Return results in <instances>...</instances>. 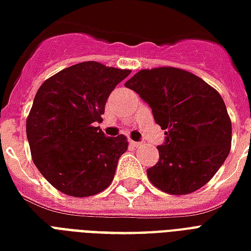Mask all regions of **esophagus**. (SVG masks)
<instances>
[{"instance_id":"obj_1","label":"esophagus","mask_w":251,"mask_h":251,"mask_svg":"<svg viewBox=\"0 0 251 251\" xmlns=\"http://www.w3.org/2000/svg\"><path fill=\"white\" fill-rule=\"evenodd\" d=\"M130 144L134 146V148H140L142 146V142H137V141H130Z\"/></svg>"}]
</instances>
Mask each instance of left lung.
Listing matches in <instances>:
<instances>
[{
  "instance_id": "8db88e82",
  "label": "left lung",
  "mask_w": 251,
  "mask_h": 251,
  "mask_svg": "<svg viewBox=\"0 0 251 251\" xmlns=\"http://www.w3.org/2000/svg\"><path fill=\"white\" fill-rule=\"evenodd\" d=\"M151 109L165 131L158 162L148 169L154 186L174 196L189 194L210 181L227 158L231 122L220 93L177 68L141 70L126 81Z\"/></svg>"
}]
</instances>
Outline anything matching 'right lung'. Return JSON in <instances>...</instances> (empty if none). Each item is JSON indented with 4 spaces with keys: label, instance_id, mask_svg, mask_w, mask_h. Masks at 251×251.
<instances>
[{
    "label": "right lung",
    "instance_id": "right-lung-1",
    "mask_svg": "<svg viewBox=\"0 0 251 251\" xmlns=\"http://www.w3.org/2000/svg\"><path fill=\"white\" fill-rule=\"evenodd\" d=\"M130 70L86 61L61 70L37 92L26 120L33 162L64 194L90 197L105 190L127 150L125 135L106 137L105 105Z\"/></svg>",
    "mask_w": 251,
    "mask_h": 251
}]
</instances>
